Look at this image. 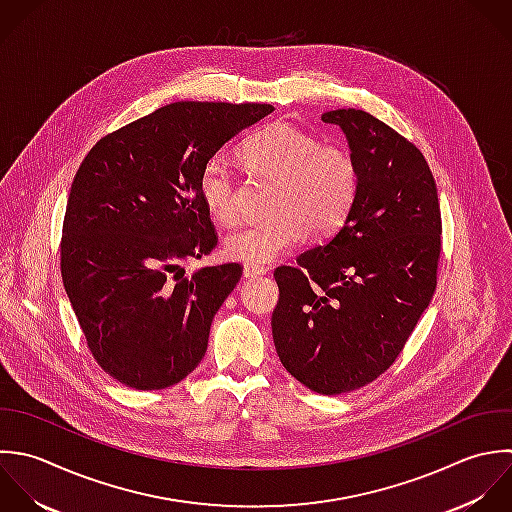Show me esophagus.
I'll return each mask as SVG.
<instances>
[{
	"mask_svg": "<svg viewBox=\"0 0 512 512\" xmlns=\"http://www.w3.org/2000/svg\"><path fill=\"white\" fill-rule=\"evenodd\" d=\"M265 273H267V267H263V265H259V263H245V267H243V275H245L247 279L261 277V275H265Z\"/></svg>",
	"mask_w": 512,
	"mask_h": 512,
	"instance_id": "esophagus-1",
	"label": "esophagus"
}]
</instances>
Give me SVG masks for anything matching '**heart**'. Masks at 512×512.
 <instances>
[{
    "mask_svg": "<svg viewBox=\"0 0 512 512\" xmlns=\"http://www.w3.org/2000/svg\"><path fill=\"white\" fill-rule=\"evenodd\" d=\"M239 157L257 175L277 181L271 197V219L245 225L225 239V253L245 263L281 257L307 233H335L355 207L361 171L355 155L337 143H321L313 133L275 121L251 133ZM199 195L207 211L223 225L239 219L237 183L219 155L205 161L199 173Z\"/></svg>",
    "mask_w": 512,
    "mask_h": 512,
    "instance_id": "b5f03b06",
    "label": "heart"
}]
</instances>
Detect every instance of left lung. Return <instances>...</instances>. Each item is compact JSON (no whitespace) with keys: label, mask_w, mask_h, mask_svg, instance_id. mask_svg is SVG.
<instances>
[{"label":"left lung","mask_w":512,"mask_h":512,"mask_svg":"<svg viewBox=\"0 0 512 512\" xmlns=\"http://www.w3.org/2000/svg\"><path fill=\"white\" fill-rule=\"evenodd\" d=\"M343 129L361 171L335 237L281 265L271 327L283 367L321 395L361 389L403 351L429 307L441 259V207L425 155L363 109L321 117Z\"/></svg>","instance_id":"left-lung-1"}]
</instances>
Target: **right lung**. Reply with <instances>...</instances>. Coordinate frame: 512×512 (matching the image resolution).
<instances>
[{
    "mask_svg": "<svg viewBox=\"0 0 512 512\" xmlns=\"http://www.w3.org/2000/svg\"><path fill=\"white\" fill-rule=\"evenodd\" d=\"M267 103L177 101L101 137L67 199L61 277L97 365L137 391L167 389L205 357L215 313L243 275L209 255L217 233L199 173Z\"/></svg>",
    "mask_w": 512,
    "mask_h": 512,
    "instance_id": "1",
    "label": "right lung"
}]
</instances>
